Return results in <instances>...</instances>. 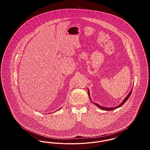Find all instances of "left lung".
<instances>
[{
  "label": "left lung",
  "mask_w": 150,
  "mask_h": 150,
  "mask_svg": "<svg viewBox=\"0 0 150 150\" xmlns=\"http://www.w3.org/2000/svg\"><path fill=\"white\" fill-rule=\"evenodd\" d=\"M132 91H131L130 92V93H129L128 95V96L126 97V98H125L124 100H122V102L121 103H120V105H119V106H116V107H103V106H100V105H98V104H97V103H94V105H95L96 106H97V107H98V108H100L102 109V110H106V111H110V110H113L116 109V108H119V107H121V106H122V105H124V103H125V102H126L127 100H128V98H129V97H130V96L131 93H132ZM88 96H89V98L91 99V98H90V96H89V90H88Z\"/></svg>",
  "instance_id": "8db88e82"
}]
</instances>
